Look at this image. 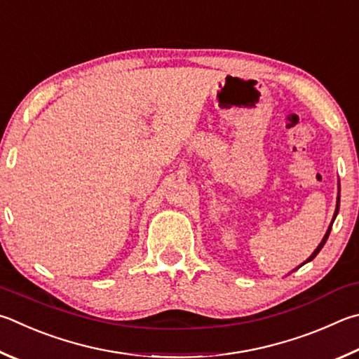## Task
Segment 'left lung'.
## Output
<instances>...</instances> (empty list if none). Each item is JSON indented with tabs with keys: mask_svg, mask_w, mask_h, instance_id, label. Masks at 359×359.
Segmentation results:
<instances>
[{
	"mask_svg": "<svg viewBox=\"0 0 359 359\" xmlns=\"http://www.w3.org/2000/svg\"><path fill=\"white\" fill-rule=\"evenodd\" d=\"M339 202H341V198H339V194H337V202H336V212H334V217H333V221H331V224H330V227H328V231H327V233H325V237H323V240H322V242H320V245H318V246L316 248V251L311 254V256H309V259H308V260H306V262H311V260H312V259H314V257L317 256V254H318V252H320V250H322V248H323V245H325V243H327V240H328V236H330V232H331V227H333V223H334V219H336V217H337V212H339ZM306 262H304V264H306ZM302 265H303V264H302ZM302 265H299V266H302Z\"/></svg>",
	"mask_w": 359,
	"mask_h": 359,
	"instance_id": "8db88e82",
	"label": "left lung"
}]
</instances>
